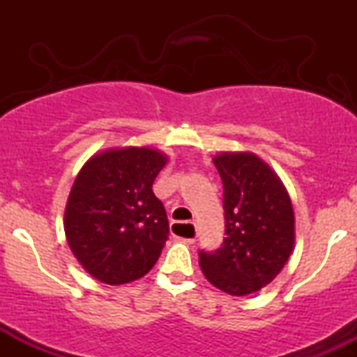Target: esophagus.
Returning <instances> with one entry per match:
<instances>
[{
	"label": "esophagus",
	"instance_id": "34e87169",
	"mask_svg": "<svg viewBox=\"0 0 357 357\" xmlns=\"http://www.w3.org/2000/svg\"><path fill=\"white\" fill-rule=\"evenodd\" d=\"M174 225H178V223H174ZM186 225H191V227L195 228V235H192L191 238H181V240L186 241V243H195V241H196V225L195 223H186Z\"/></svg>",
	"mask_w": 357,
	"mask_h": 357
}]
</instances>
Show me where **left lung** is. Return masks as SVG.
<instances>
[{"label":"left lung","mask_w":357,"mask_h":357,"mask_svg":"<svg viewBox=\"0 0 357 357\" xmlns=\"http://www.w3.org/2000/svg\"><path fill=\"white\" fill-rule=\"evenodd\" d=\"M213 162L223 181L227 238L216 252H199V267L216 289L250 296L267 287L292 255V202L278 174L257 154L225 151Z\"/></svg>","instance_id":"8db88e82"}]
</instances>
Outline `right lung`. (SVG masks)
<instances>
[{
	"label": "right lung",
	"mask_w": 357,
	"mask_h": 357,
	"mask_svg": "<svg viewBox=\"0 0 357 357\" xmlns=\"http://www.w3.org/2000/svg\"><path fill=\"white\" fill-rule=\"evenodd\" d=\"M167 155L147 146L109 147L82 166L65 206V236L93 278L122 285L144 277L169 233L153 183Z\"/></svg>",
	"instance_id": "1"
}]
</instances>
